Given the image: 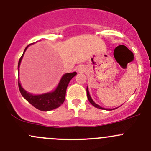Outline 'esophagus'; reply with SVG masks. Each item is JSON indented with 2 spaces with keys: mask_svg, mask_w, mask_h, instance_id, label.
<instances>
[{
  "mask_svg": "<svg viewBox=\"0 0 151 151\" xmlns=\"http://www.w3.org/2000/svg\"><path fill=\"white\" fill-rule=\"evenodd\" d=\"M83 70H84V68H83V66H80L78 68V71H80V72H82V71H83Z\"/></svg>",
  "mask_w": 151,
  "mask_h": 151,
  "instance_id": "obj_1",
  "label": "esophagus"
}]
</instances>
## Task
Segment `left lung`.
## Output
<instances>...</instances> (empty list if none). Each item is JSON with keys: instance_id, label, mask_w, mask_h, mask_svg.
Returning a JSON list of instances; mask_svg holds the SVG:
<instances>
[{"instance_id": "1", "label": "left lung", "mask_w": 151, "mask_h": 151, "mask_svg": "<svg viewBox=\"0 0 151 151\" xmlns=\"http://www.w3.org/2000/svg\"><path fill=\"white\" fill-rule=\"evenodd\" d=\"M86 91H87V96H88V101H90V103H91V104L93 105V106H95V107H96V108H99V109H104V108H103V107H101V106H99L98 104H96L95 102H94L93 101V99H91V96H90V94H89V91H88V86H87V88H86Z\"/></svg>"}]
</instances>
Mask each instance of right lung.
I'll list each match as a JSON object with an SVG mask.
<instances>
[{
  "label": "right lung",
  "instance_id": "right-lung-1",
  "mask_svg": "<svg viewBox=\"0 0 151 151\" xmlns=\"http://www.w3.org/2000/svg\"><path fill=\"white\" fill-rule=\"evenodd\" d=\"M28 46L29 45L26 47V48L24 50L23 54L19 58V63H18V71H19V65H20L21 60H22V56H23L24 53H25V50H26ZM76 74H77V72L67 73V74H64L62 77L58 86L57 87L55 91L52 93H49L42 94V95L34 96L31 95L29 93H27L21 87L19 78H18V86H19L20 93L30 104H32L34 107H36V109H39L41 111H50L58 107L64 102L67 86H68L70 80Z\"/></svg>",
  "mask_w": 151,
  "mask_h": 151
}]
</instances>
